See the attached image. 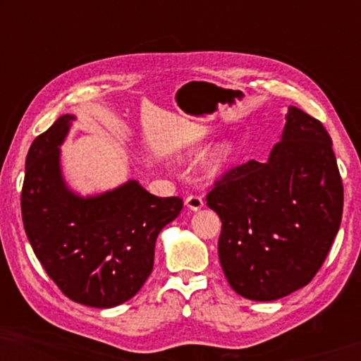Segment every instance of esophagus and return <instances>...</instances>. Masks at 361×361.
<instances>
[{"mask_svg": "<svg viewBox=\"0 0 361 361\" xmlns=\"http://www.w3.org/2000/svg\"><path fill=\"white\" fill-rule=\"evenodd\" d=\"M185 205H187V209L197 212V210H200L202 207H204V199H202V195H197V194L189 195L185 199Z\"/></svg>", "mask_w": 361, "mask_h": 361, "instance_id": "obj_1", "label": "esophagus"}]
</instances>
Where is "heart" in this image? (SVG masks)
Returning a JSON list of instances; mask_svg holds the SVG:
<instances>
[{
    "label": "heart",
    "mask_w": 361,
    "mask_h": 361,
    "mask_svg": "<svg viewBox=\"0 0 361 361\" xmlns=\"http://www.w3.org/2000/svg\"><path fill=\"white\" fill-rule=\"evenodd\" d=\"M200 151L202 149H199V147L192 149L194 154H200ZM231 156H233V145H231L230 141L220 142V145L214 149V152L210 154L209 161H207V171H209V174L215 176L224 171L225 166L230 162Z\"/></svg>",
    "instance_id": "b5f03b06"
}]
</instances>
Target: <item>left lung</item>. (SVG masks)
Returning a JSON list of instances; mask_svg holds the SVG:
<instances>
[{
    "mask_svg": "<svg viewBox=\"0 0 361 361\" xmlns=\"http://www.w3.org/2000/svg\"><path fill=\"white\" fill-rule=\"evenodd\" d=\"M207 205L221 220L219 258L236 294L266 302L304 288L342 221L343 185L327 130L288 106L269 159L226 172Z\"/></svg>",
    "mask_w": 361,
    "mask_h": 361,
    "instance_id": "1",
    "label": "left lung"
}]
</instances>
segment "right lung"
Segmentation results:
<instances>
[{
    "label": "right lung",
    "instance_id": "obj_1",
    "mask_svg": "<svg viewBox=\"0 0 361 361\" xmlns=\"http://www.w3.org/2000/svg\"><path fill=\"white\" fill-rule=\"evenodd\" d=\"M75 115H62L29 147L21 214L37 259L68 299L110 309L149 278L159 231L182 210L179 197H156L137 180L82 197L62 176L61 145Z\"/></svg>",
    "mask_w": 361,
    "mask_h": 361
}]
</instances>
